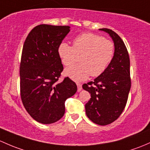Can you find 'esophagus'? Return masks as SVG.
Listing matches in <instances>:
<instances>
[{
  "instance_id": "34e87169",
  "label": "esophagus",
  "mask_w": 150,
  "mask_h": 150,
  "mask_svg": "<svg viewBox=\"0 0 150 150\" xmlns=\"http://www.w3.org/2000/svg\"><path fill=\"white\" fill-rule=\"evenodd\" d=\"M77 86H78V92H80L82 90V85L80 83H77Z\"/></svg>"
}]
</instances>
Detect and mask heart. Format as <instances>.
<instances>
[{"mask_svg": "<svg viewBox=\"0 0 150 150\" xmlns=\"http://www.w3.org/2000/svg\"><path fill=\"white\" fill-rule=\"evenodd\" d=\"M58 54L62 64L71 66L64 75L75 81L86 80L91 75L97 77L105 72L115 54V45L109 39L92 33L80 34L73 40V47L62 42L58 47Z\"/></svg>", "mask_w": 150, "mask_h": 150, "instance_id": "obj_1", "label": "heart"}]
</instances>
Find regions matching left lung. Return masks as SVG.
<instances>
[{
    "instance_id": "8db88e82",
    "label": "left lung",
    "mask_w": 150,
    "mask_h": 150,
    "mask_svg": "<svg viewBox=\"0 0 150 150\" xmlns=\"http://www.w3.org/2000/svg\"><path fill=\"white\" fill-rule=\"evenodd\" d=\"M108 33L115 45L113 58L103 73L83 88L91 93L86 104L90 120L101 126L108 125L120 116L127 104L131 88L129 53L121 37L109 29H100Z\"/></svg>"
}]
</instances>
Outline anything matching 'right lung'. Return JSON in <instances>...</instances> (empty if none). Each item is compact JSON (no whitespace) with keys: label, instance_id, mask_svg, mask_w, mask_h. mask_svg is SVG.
Returning a JSON list of instances; mask_svg holds the SVG:
<instances>
[{"label":"right lung","instance_id":"1","mask_svg":"<svg viewBox=\"0 0 150 150\" xmlns=\"http://www.w3.org/2000/svg\"><path fill=\"white\" fill-rule=\"evenodd\" d=\"M70 28L39 25L23 44L20 64L22 103L34 120L44 124L59 121L64 114L65 100L77 91L76 84L68 77L58 82L63 70L58 47Z\"/></svg>","mask_w":150,"mask_h":150}]
</instances>
